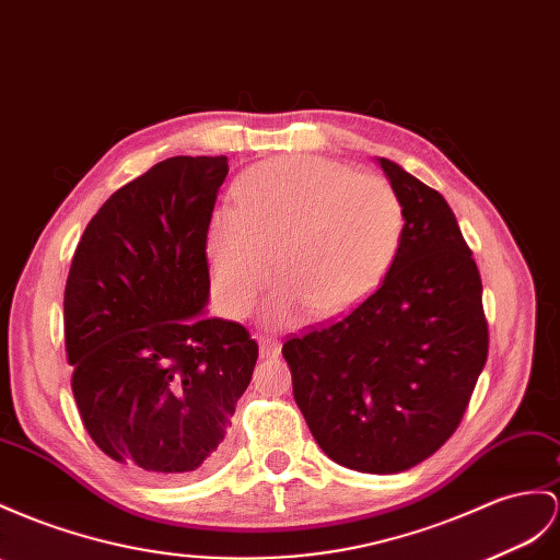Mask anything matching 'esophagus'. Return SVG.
<instances>
[{"instance_id":"esophagus-1","label":"esophagus","mask_w":560,"mask_h":560,"mask_svg":"<svg viewBox=\"0 0 560 560\" xmlns=\"http://www.w3.org/2000/svg\"><path fill=\"white\" fill-rule=\"evenodd\" d=\"M257 342H260V357H279L281 342L277 338L260 336V338H257Z\"/></svg>"}]
</instances>
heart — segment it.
Here are the masks:
<instances>
[{
	"label": "heart",
	"instance_id": "heart-1",
	"mask_svg": "<svg viewBox=\"0 0 560 560\" xmlns=\"http://www.w3.org/2000/svg\"><path fill=\"white\" fill-rule=\"evenodd\" d=\"M407 232L395 186L319 155L257 163L236 184L234 208L212 214L208 257L224 312L243 317L271 279L267 319L291 324L310 307L336 317L388 277Z\"/></svg>",
	"mask_w": 560,
	"mask_h": 560
}]
</instances>
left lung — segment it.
I'll list each match as a JSON object with an SVG mask.
<instances>
[{"instance_id":"obj_1","label":"left lung","mask_w":560,"mask_h":560,"mask_svg":"<svg viewBox=\"0 0 560 560\" xmlns=\"http://www.w3.org/2000/svg\"><path fill=\"white\" fill-rule=\"evenodd\" d=\"M407 232L388 277L364 303L283 342L295 405L336 464L407 470L462 423L490 350L482 281L435 189L388 158Z\"/></svg>"}]
</instances>
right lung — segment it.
Returning a JSON list of instances; mask_svg holds the SVG:
<instances>
[{
	"label": "right lung",
	"instance_id": "obj_1",
	"mask_svg": "<svg viewBox=\"0 0 560 560\" xmlns=\"http://www.w3.org/2000/svg\"><path fill=\"white\" fill-rule=\"evenodd\" d=\"M226 155H175L98 208L70 262L66 357L84 430L113 462L153 480L222 462L257 342L206 317L208 229Z\"/></svg>",
	"mask_w": 560,
	"mask_h": 560
}]
</instances>
